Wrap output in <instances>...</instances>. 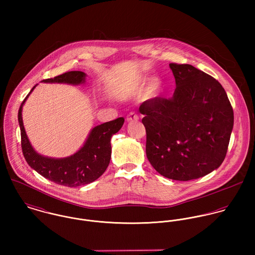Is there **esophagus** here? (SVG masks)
<instances>
[{
  "instance_id": "1",
  "label": "esophagus",
  "mask_w": 255,
  "mask_h": 255,
  "mask_svg": "<svg viewBox=\"0 0 255 255\" xmlns=\"http://www.w3.org/2000/svg\"><path fill=\"white\" fill-rule=\"evenodd\" d=\"M139 119L138 115L134 112H130L128 116H127V121L128 122H133V121H137Z\"/></svg>"
}]
</instances>
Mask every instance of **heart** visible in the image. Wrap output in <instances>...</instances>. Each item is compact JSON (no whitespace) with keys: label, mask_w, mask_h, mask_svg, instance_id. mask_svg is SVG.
<instances>
[{"label":"heart","mask_w":255,"mask_h":255,"mask_svg":"<svg viewBox=\"0 0 255 255\" xmlns=\"http://www.w3.org/2000/svg\"><path fill=\"white\" fill-rule=\"evenodd\" d=\"M155 88H157V85H155V86H154V89H155Z\"/></svg>","instance_id":"1"}]
</instances>
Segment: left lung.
<instances>
[{"label": "left lung", "mask_w": 255, "mask_h": 255, "mask_svg": "<svg viewBox=\"0 0 255 255\" xmlns=\"http://www.w3.org/2000/svg\"><path fill=\"white\" fill-rule=\"evenodd\" d=\"M177 88L170 99L155 97L144 115L146 156L162 176L175 181L201 178L223 163L234 111L218 80L191 65L171 63Z\"/></svg>", "instance_id": "left-lung-1"}]
</instances>
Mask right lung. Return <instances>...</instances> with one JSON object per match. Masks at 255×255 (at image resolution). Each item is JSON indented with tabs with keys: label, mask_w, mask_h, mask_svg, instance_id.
<instances>
[{
	"label": "right lung",
	"mask_w": 255,
	"mask_h": 255,
	"mask_svg": "<svg viewBox=\"0 0 255 255\" xmlns=\"http://www.w3.org/2000/svg\"><path fill=\"white\" fill-rule=\"evenodd\" d=\"M84 80L85 73L74 71L62 73L54 78H47L42 81L76 85L83 83ZM35 86L24 98L18 110L21 149L26 162L38 174L61 185L75 187L94 182L103 175L109 165L112 152L111 137L121 129L125 119L118 118L95 127L89 133L83 147L70 157L63 159L43 157L36 153L30 144L24 130L21 116L22 106Z\"/></svg>",
	"instance_id": "add662e5"
}]
</instances>
